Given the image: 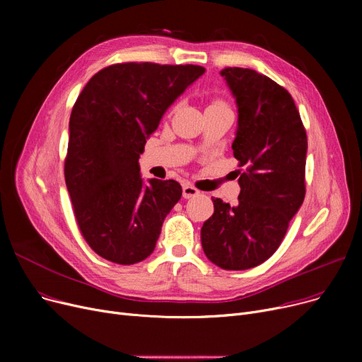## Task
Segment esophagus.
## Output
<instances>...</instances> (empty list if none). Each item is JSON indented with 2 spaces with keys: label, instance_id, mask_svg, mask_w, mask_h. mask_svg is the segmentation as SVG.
I'll list each match as a JSON object with an SVG mask.
<instances>
[{
  "label": "esophagus",
  "instance_id": "esophagus-1",
  "mask_svg": "<svg viewBox=\"0 0 362 362\" xmlns=\"http://www.w3.org/2000/svg\"><path fill=\"white\" fill-rule=\"evenodd\" d=\"M182 195L185 199H189V198H194V197L199 195V191L192 185H185L182 189Z\"/></svg>",
  "mask_w": 362,
  "mask_h": 362
}]
</instances>
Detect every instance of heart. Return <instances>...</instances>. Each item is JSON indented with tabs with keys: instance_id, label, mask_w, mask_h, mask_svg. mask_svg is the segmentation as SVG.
I'll use <instances>...</instances> for the list:
<instances>
[{
	"instance_id": "obj_1",
	"label": "heart",
	"mask_w": 362,
	"mask_h": 362,
	"mask_svg": "<svg viewBox=\"0 0 362 362\" xmlns=\"http://www.w3.org/2000/svg\"><path fill=\"white\" fill-rule=\"evenodd\" d=\"M218 104H224V103H223L221 100H214V101H213L210 105H218Z\"/></svg>"
}]
</instances>
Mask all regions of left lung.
Masks as SVG:
<instances>
[{
	"mask_svg": "<svg viewBox=\"0 0 362 362\" xmlns=\"http://www.w3.org/2000/svg\"><path fill=\"white\" fill-rule=\"evenodd\" d=\"M221 76L238 104L232 149L245 170H239V204L213 198L201 242L206 258L223 270H248L277 251L305 198L308 139L283 86L251 69L226 67Z\"/></svg>",
	"mask_w": 362,
	"mask_h": 362,
	"instance_id": "1",
	"label": "left lung"
}]
</instances>
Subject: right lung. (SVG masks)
<instances>
[{"label":"right lung","instance_id":"obj_1","mask_svg":"<svg viewBox=\"0 0 362 362\" xmlns=\"http://www.w3.org/2000/svg\"><path fill=\"white\" fill-rule=\"evenodd\" d=\"M204 71L117 63L95 73L76 100L64 177L79 230L100 257L130 265L156 250L182 186L158 179L144 185L138 160L165 110Z\"/></svg>","mask_w":362,"mask_h":362}]
</instances>
